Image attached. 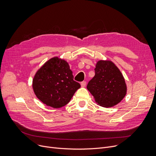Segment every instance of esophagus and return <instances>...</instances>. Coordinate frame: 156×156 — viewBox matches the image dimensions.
Here are the masks:
<instances>
[{
  "label": "esophagus",
  "instance_id": "34e87169",
  "mask_svg": "<svg viewBox=\"0 0 156 156\" xmlns=\"http://www.w3.org/2000/svg\"><path fill=\"white\" fill-rule=\"evenodd\" d=\"M86 84H87V82L85 81H83L82 82H81V86L82 87H85L86 86Z\"/></svg>",
  "mask_w": 156,
  "mask_h": 156
}]
</instances>
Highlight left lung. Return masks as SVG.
Wrapping results in <instances>:
<instances>
[{"instance_id":"obj_1","label":"left lung","mask_w":156,"mask_h":156,"mask_svg":"<svg viewBox=\"0 0 156 156\" xmlns=\"http://www.w3.org/2000/svg\"><path fill=\"white\" fill-rule=\"evenodd\" d=\"M95 73L87 88L98 105L111 108L119 103L126 95L127 88L116 66L111 61H99Z\"/></svg>"}]
</instances>
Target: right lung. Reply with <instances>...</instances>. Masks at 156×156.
<instances>
[{
	"label": "right lung",
	"instance_id": "right-lung-1",
	"mask_svg": "<svg viewBox=\"0 0 156 156\" xmlns=\"http://www.w3.org/2000/svg\"><path fill=\"white\" fill-rule=\"evenodd\" d=\"M68 63L57 57L47 61L36 73L33 88L38 99L54 108L66 105L80 88L74 81Z\"/></svg>",
	"mask_w": 156,
	"mask_h": 156
}]
</instances>
